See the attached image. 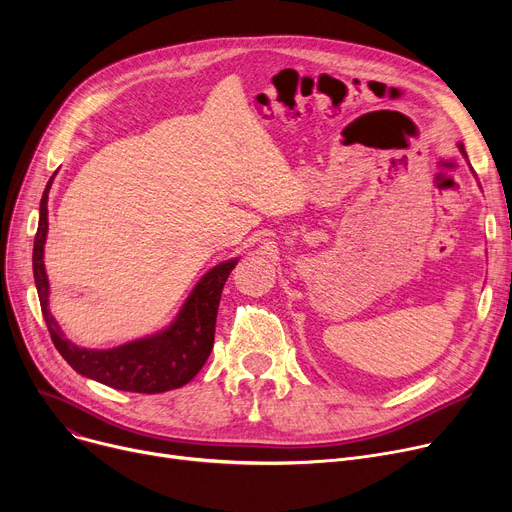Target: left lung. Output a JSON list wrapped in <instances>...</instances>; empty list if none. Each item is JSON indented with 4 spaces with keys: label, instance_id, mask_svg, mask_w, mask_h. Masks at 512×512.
I'll list each match as a JSON object with an SVG mask.
<instances>
[{
    "label": "left lung",
    "instance_id": "1",
    "mask_svg": "<svg viewBox=\"0 0 512 512\" xmlns=\"http://www.w3.org/2000/svg\"><path fill=\"white\" fill-rule=\"evenodd\" d=\"M459 151H461V153H463V157L467 159V153H465V147H463V143H459ZM473 174H475V172H473Z\"/></svg>",
    "mask_w": 512,
    "mask_h": 512
}]
</instances>
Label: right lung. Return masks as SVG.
Listing matches in <instances>:
<instances>
[{
	"label": "right lung",
	"mask_w": 512,
	"mask_h": 512,
	"mask_svg": "<svg viewBox=\"0 0 512 512\" xmlns=\"http://www.w3.org/2000/svg\"><path fill=\"white\" fill-rule=\"evenodd\" d=\"M56 174L49 178L41 197L39 226L33 249L37 294L53 344L76 373L116 390L159 394L188 384L201 371L211 353L222 288L238 259L234 257L222 261L203 274L176 317L170 321V326L164 330L114 348L76 346L66 338L56 317L49 311V280L43 261L49 230L47 199Z\"/></svg>",
	"instance_id": "obj_1"
}]
</instances>
